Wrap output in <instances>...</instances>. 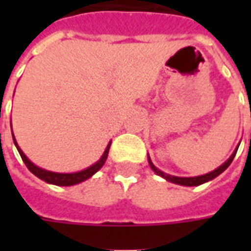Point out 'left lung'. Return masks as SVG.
<instances>
[{"instance_id": "obj_1", "label": "left lung", "mask_w": 251, "mask_h": 251, "mask_svg": "<svg viewBox=\"0 0 251 251\" xmlns=\"http://www.w3.org/2000/svg\"><path fill=\"white\" fill-rule=\"evenodd\" d=\"M237 151L238 148L234 151L230 158L227 160L226 163H223L221 167H218L215 171H212L210 174H205V175H201V176H195V177H177V176H171V175H167L164 174L163 171H160L158 168H156L153 163L151 161V158L148 157V161H149V165H151V168L153 169V172H156L158 176H161L164 177L165 180H168L171 183H175V184H180V185H187V187H194V185H200L203 184V183H207V181H210V180L215 179L216 176H219L222 172H225L227 168H228V165L232 163V160L235 157V154H237Z\"/></svg>"}]
</instances>
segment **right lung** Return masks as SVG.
<instances>
[{
	"mask_svg": "<svg viewBox=\"0 0 251 251\" xmlns=\"http://www.w3.org/2000/svg\"><path fill=\"white\" fill-rule=\"evenodd\" d=\"M13 141L16 148H17V151H19L20 156H21V158H23V161H24V164L26 165V168L29 169L32 174L35 175V176H37L39 179L44 180L46 183H50V184H55V185H62V187L79 184V183H82V181H84V180L90 179L94 174H97L99 169L103 167L104 161H106V158H107V154H109L110 145H111V142H109V145H107L106 149H104L102 157L99 158L97 163L93 164L91 167L83 169V171H80V172H74V174H57V172H51V171H46V169L36 167L35 164L32 163V161H29V158L26 157V156L24 154V152L20 149V147L17 145V142H16L14 136H13Z\"/></svg>",
	"mask_w": 251,
	"mask_h": 251,
	"instance_id": "1",
	"label": "right lung"
}]
</instances>
